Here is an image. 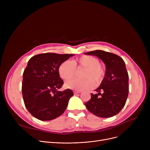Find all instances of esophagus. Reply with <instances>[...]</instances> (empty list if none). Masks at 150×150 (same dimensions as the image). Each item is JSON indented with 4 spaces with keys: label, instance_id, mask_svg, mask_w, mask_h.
<instances>
[{
    "label": "esophagus",
    "instance_id": "34e87169",
    "mask_svg": "<svg viewBox=\"0 0 150 150\" xmlns=\"http://www.w3.org/2000/svg\"><path fill=\"white\" fill-rule=\"evenodd\" d=\"M81 91H74V94H77V93H81Z\"/></svg>",
    "mask_w": 150,
    "mask_h": 150
}]
</instances>
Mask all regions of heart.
<instances>
[{"instance_id":"obj_1","label":"heart","mask_w":150,"mask_h":150,"mask_svg":"<svg viewBox=\"0 0 150 150\" xmlns=\"http://www.w3.org/2000/svg\"><path fill=\"white\" fill-rule=\"evenodd\" d=\"M76 66H81L87 69L85 74V78L88 79L85 81H79L75 79H68L74 74ZM58 73L62 79L68 80L64 83L65 87L67 89L75 91H83L89 89L93 86V83L91 79L98 84L103 80L105 75V70L100 64V61L93 57L84 55L79 59L72 62L65 61L62 62L58 68ZM91 78V79H90Z\"/></svg>"}]
</instances>
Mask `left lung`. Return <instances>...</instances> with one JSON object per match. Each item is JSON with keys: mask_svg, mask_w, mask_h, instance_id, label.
<instances>
[{"mask_svg": "<svg viewBox=\"0 0 150 150\" xmlns=\"http://www.w3.org/2000/svg\"><path fill=\"white\" fill-rule=\"evenodd\" d=\"M94 55L106 66L105 78L96 94L84 103L88 111L97 117L108 118L115 115L124 107L128 96L129 76L123 59L118 55L97 50L84 53Z\"/></svg>", "mask_w": 150, "mask_h": 150, "instance_id": "8db88e82", "label": "left lung"}]
</instances>
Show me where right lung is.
Returning <instances> with one entry per match:
<instances>
[{
    "label": "right lung",
    "instance_id": "add662e5",
    "mask_svg": "<svg viewBox=\"0 0 150 150\" xmlns=\"http://www.w3.org/2000/svg\"><path fill=\"white\" fill-rule=\"evenodd\" d=\"M74 55L47 53L36 54L28 61L23 73L22 96L28 112L36 119L53 120L65 111L74 93L69 89L58 91L64 84L58 68Z\"/></svg>",
    "mask_w": 150,
    "mask_h": 150
}]
</instances>
